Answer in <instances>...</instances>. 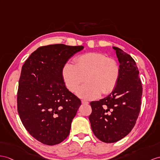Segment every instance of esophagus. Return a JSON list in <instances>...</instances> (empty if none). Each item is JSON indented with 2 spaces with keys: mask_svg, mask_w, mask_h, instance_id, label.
Here are the masks:
<instances>
[{
  "mask_svg": "<svg viewBox=\"0 0 160 160\" xmlns=\"http://www.w3.org/2000/svg\"><path fill=\"white\" fill-rule=\"evenodd\" d=\"M81 103H82L83 104H89V102L86 100H82L81 101Z\"/></svg>",
  "mask_w": 160,
  "mask_h": 160,
  "instance_id": "obj_1",
  "label": "esophagus"
}]
</instances>
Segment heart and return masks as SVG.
<instances>
[{
	"label": "heart",
	"instance_id": "b5f03b06",
	"mask_svg": "<svg viewBox=\"0 0 160 160\" xmlns=\"http://www.w3.org/2000/svg\"><path fill=\"white\" fill-rule=\"evenodd\" d=\"M62 76L67 88L75 92L83 83H88L77 92L80 98L95 99L102 93L107 94L115 88L119 76V65L114 59L101 53L83 54L75 60V64H66L62 70Z\"/></svg>",
	"mask_w": 160,
	"mask_h": 160
}]
</instances>
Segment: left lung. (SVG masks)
<instances>
[{"label": "left lung", "mask_w": 160, "mask_h": 160, "mask_svg": "<svg viewBox=\"0 0 160 160\" xmlns=\"http://www.w3.org/2000/svg\"><path fill=\"white\" fill-rule=\"evenodd\" d=\"M112 48L119 62L118 83L109 95L90 102L89 117L93 134L107 143L120 141L131 132L141 110L142 93L134 60L121 49Z\"/></svg>", "instance_id": "8db88e82"}]
</instances>
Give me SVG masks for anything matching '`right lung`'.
Returning <instances> with one entry per match:
<instances>
[{"instance_id":"right-lung-1","label":"right lung","mask_w":160,"mask_h":160,"mask_svg":"<svg viewBox=\"0 0 160 160\" xmlns=\"http://www.w3.org/2000/svg\"><path fill=\"white\" fill-rule=\"evenodd\" d=\"M83 48L64 44L40 47L22 66L18 111L28 133L45 145H57L69 135L81 102L66 88L62 70Z\"/></svg>"}]
</instances>
